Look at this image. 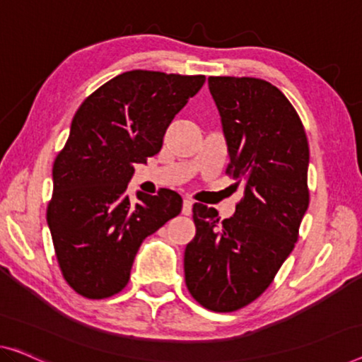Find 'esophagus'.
<instances>
[{
    "label": "esophagus",
    "instance_id": "obj_1",
    "mask_svg": "<svg viewBox=\"0 0 362 362\" xmlns=\"http://www.w3.org/2000/svg\"><path fill=\"white\" fill-rule=\"evenodd\" d=\"M192 208H193V202L192 199H183V204H182V214H192Z\"/></svg>",
    "mask_w": 362,
    "mask_h": 362
}]
</instances>
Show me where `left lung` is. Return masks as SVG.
Masks as SVG:
<instances>
[{"label": "left lung", "mask_w": 362, "mask_h": 362, "mask_svg": "<svg viewBox=\"0 0 362 362\" xmlns=\"http://www.w3.org/2000/svg\"><path fill=\"white\" fill-rule=\"evenodd\" d=\"M228 143L226 174L244 185L233 218L193 204L197 234L183 257L192 298L234 312L265 293L299 239L309 206V141L293 104L258 78L209 76Z\"/></svg>", "instance_id": "obj_1"}]
</instances>
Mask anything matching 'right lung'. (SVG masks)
I'll return each instance as SVG.
<instances>
[{
	"mask_svg": "<svg viewBox=\"0 0 362 362\" xmlns=\"http://www.w3.org/2000/svg\"><path fill=\"white\" fill-rule=\"evenodd\" d=\"M133 69L118 74L74 113L71 132L53 163L47 223L63 278L88 299H105L125 288L139 245L182 211V197L127 195L134 164L163 148L167 127L204 83Z\"/></svg>",
	"mask_w": 362,
	"mask_h": 362,
	"instance_id": "add662e5",
	"label": "right lung"
}]
</instances>
